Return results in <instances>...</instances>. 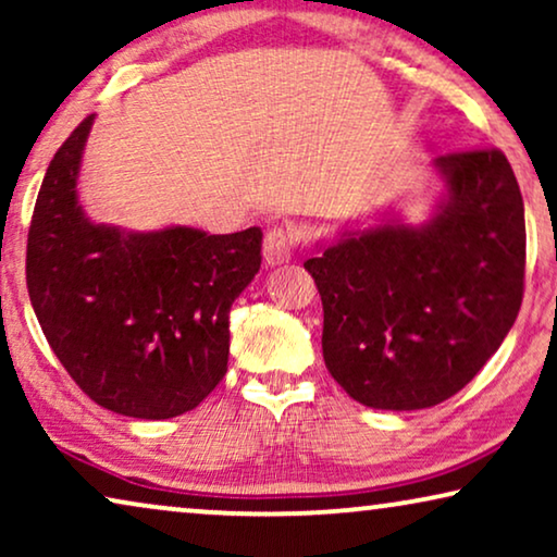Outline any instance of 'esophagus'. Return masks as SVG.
<instances>
[{"label": "esophagus", "instance_id": "1", "mask_svg": "<svg viewBox=\"0 0 557 557\" xmlns=\"http://www.w3.org/2000/svg\"><path fill=\"white\" fill-rule=\"evenodd\" d=\"M296 243L292 238V233L284 231V227H271L263 238V258L269 265H281L288 263L294 256Z\"/></svg>", "mask_w": 557, "mask_h": 557}]
</instances>
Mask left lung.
<instances>
[{"mask_svg": "<svg viewBox=\"0 0 557 557\" xmlns=\"http://www.w3.org/2000/svg\"><path fill=\"white\" fill-rule=\"evenodd\" d=\"M431 220L347 231L304 269L322 296V352L349 398L431 408L471 383L512 330L524 292V205L499 149L438 157Z\"/></svg>", "mask_w": 557, "mask_h": 557, "instance_id": "left-lung-1", "label": "left lung"}]
</instances>
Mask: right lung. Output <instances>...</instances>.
<instances>
[{"instance_id":"obj_1","label":"right lung","mask_w":557,"mask_h":557,"mask_svg":"<svg viewBox=\"0 0 557 557\" xmlns=\"http://www.w3.org/2000/svg\"><path fill=\"white\" fill-rule=\"evenodd\" d=\"M94 116L55 151L27 235V292L75 385L98 406L164 421L200 406L227 370L233 301L261 269V227L126 233L78 205Z\"/></svg>"}]
</instances>
